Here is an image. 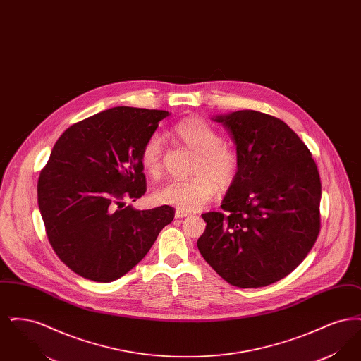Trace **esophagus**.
<instances>
[{"label":"esophagus","instance_id":"obj_1","mask_svg":"<svg viewBox=\"0 0 361 361\" xmlns=\"http://www.w3.org/2000/svg\"><path fill=\"white\" fill-rule=\"evenodd\" d=\"M176 218H185V216H188L190 215V212H187V211H183V209H176Z\"/></svg>","mask_w":361,"mask_h":361}]
</instances>
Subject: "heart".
Wrapping results in <instances>:
<instances>
[{
	"label": "heart",
	"mask_w": 361,
	"mask_h": 361,
	"mask_svg": "<svg viewBox=\"0 0 361 361\" xmlns=\"http://www.w3.org/2000/svg\"><path fill=\"white\" fill-rule=\"evenodd\" d=\"M173 137L184 143L196 153L190 173L185 180H172L155 190L154 199L159 204L177 207L183 211H195L208 203L216 185L228 188L234 184L240 171L238 152L224 142L216 128L199 118H189L176 123L171 130ZM164 139L159 134H152L140 149V164L152 177L162 171Z\"/></svg>",
	"instance_id": "1"
}]
</instances>
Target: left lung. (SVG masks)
<instances>
[{"label":"left lung","mask_w":361,"mask_h":361,"mask_svg":"<svg viewBox=\"0 0 361 361\" xmlns=\"http://www.w3.org/2000/svg\"><path fill=\"white\" fill-rule=\"evenodd\" d=\"M233 134L240 171L221 212H206L197 247L240 288L269 286L306 258L321 228V178L307 146L275 116L245 109L216 116Z\"/></svg>","instance_id":"8db88e82"}]
</instances>
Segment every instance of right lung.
Segmentation results:
<instances>
[{
    "label": "right lung",
    "instance_id": "obj_1",
    "mask_svg": "<svg viewBox=\"0 0 361 361\" xmlns=\"http://www.w3.org/2000/svg\"><path fill=\"white\" fill-rule=\"evenodd\" d=\"M168 111L115 106L74 123L52 147L37 203L59 259L89 280L109 283L147 255L174 208L124 206L146 192L140 149Z\"/></svg>",
    "mask_w": 361,
    "mask_h": 361
}]
</instances>
